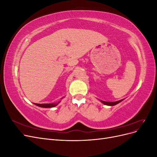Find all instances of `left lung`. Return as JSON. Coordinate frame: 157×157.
Masks as SVG:
<instances>
[{
  "label": "left lung",
  "mask_w": 157,
  "mask_h": 157,
  "mask_svg": "<svg viewBox=\"0 0 157 157\" xmlns=\"http://www.w3.org/2000/svg\"><path fill=\"white\" fill-rule=\"evenodd\" d=\"M122 100H120L118 101H115V102H107V101H101L103 104L107 105H110V106H113V105H115L117 104H118V103H120L121 101H122Z\"/></svg>",
  "instance_id": "8db88e82"
}]
</instances>
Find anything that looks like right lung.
Listing matches in <instances>:
<instances>
[{"instance_id": "obj_1", "label": "right lung", "mask_w": 157, "mask_h": 157, "mask_svg": "<svg viewBox=\"0 0 157 157\" xmlns=\"http://www.w3.org/2000/svg\"><path fill=\"white\" fill-rule=\"evenodd\" d=\"M59 103V101L57 103H48V104H39V103H35L36 106H39L40 107L44 108H49V107H53L56 106Z\"/></svg>"}]
</instances>
